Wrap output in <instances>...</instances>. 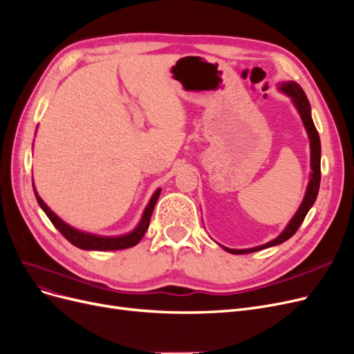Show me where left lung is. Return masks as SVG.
<instances>
[{
	"label": "left lung",
	"mask_w": 354,
	"mask_h": 354,
	"mask_svg": "<svg viewBox=\"0 0 354 354\" xmlns=\"http://www.w3.org/2000/svg\"><path fill=\"white\" fill-rule=\"evenodd\" d=\"M278 89L281 91V93L287 94L291 98L294 107L297 109L299 115L303 120L307 136H309V141H310V169H312L310 179H309V184H307L304 198L300 204L299 210L295 212V214L292 216V219L288 222V225L285 226V230L275 239H272V241H269L266 244H261V245L252 247V248H243V250L227 248V247L219 244L225 250V252L231 253V254L254 253V252H259V250L282 244V243L287 241V239H290L295 232H297V230H299L300 225L303 223V221L306 218L307 212L312 209V206L316 201V197H317L319 185H321V140H319V133L315 128V123H313V119H312L310 102H309V100H307L304 91L301 89V86L297 82L288 81V82L278 84Z\"/></svg>",
	"instance_id": "1"
}]
</instances>
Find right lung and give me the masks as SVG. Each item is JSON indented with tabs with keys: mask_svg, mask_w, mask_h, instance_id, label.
<instances>
[{
	"mask_svg": "<svg viewBox=\"0 0 354 354\" xmlns=\"http://www.w3.org/2000/svg\"><path fill=\"white\" fill-rule=\"evenodd\" d=\"M160 191H162V188L154 191L150 201H148V204L144 209L141 221L131 232L123 234V235H115V236H102V235H97V234L79 231V230H76V227L62 221L59 216H57L47 206V204L44 203V200L38 196L35 185H33V192H35V197H37L39 207L44 210L45 214L48 216V219L53 222V225L57 227V230L60 231V234L67 239V241L77 248L94 250V252H111V250H123V248H129V247H133L138 244L141 241V238L145 235V232L148 230V225H150L151 214H153L154 206L157 203V198H158V196H160Z\"/></svg>",
	"mask_w": 354,
	"mask_h": 354,
	"instance_id": "1",
	"label": "right lung"
}]
</instances>
